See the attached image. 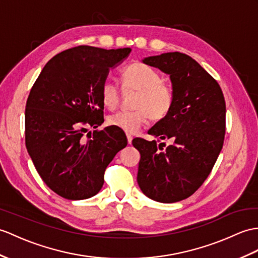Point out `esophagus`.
Wrapping results in <instances>:
<instances>
[{"instance_id":"esophagus-1","label":"esophagus","mask_w":258,"mask_h":258,"mask_svg":"<svg viewBox=\"0 0 258 258\" xmlns=\"http://www.w3.org/2000/svg\"><path fill=\"white\" fill-rule=\"evenodd\" d=\"M126 137H127V143H128V144H132V141H133V136L126 135Z\"/></svg>"}]
</instances>
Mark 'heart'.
<instances>
[{
	"label": "heart",
	"instance_id": "obj_1",
	"mask_svg": "<svg viewBox=\"0 0 258 258\" xmlns=\"http://www.w3.org/2000/svg\"><path fill=\"white\" fill-rule=\"evenodd\" d=\"M123 90H135L133 111H118L107 116L106 123L127 134H136L148 118L160 121L169 114L175 103V91L171 86L161 81L157 70L143 62H133L122 71ZM101 101L109 110L118 105L121 89L114 81L105 80L100 89Z\"/></svg>",
	"mask_w": 258,
	"mask_h": 258
}]
</instances>
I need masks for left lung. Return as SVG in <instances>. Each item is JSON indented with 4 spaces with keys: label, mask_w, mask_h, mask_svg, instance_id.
Returning a JSON list of instances; mask_svg holds the SVG:
<instances>
[{
    "label": "left lung",
    "mask_w": 258,
    "mask_h": 258,
    "mask_svg": "<svg viewBox=\"0 0 258 258\" xmlns=\"http://www.w3.org/2000/svg\"><path fill=\"white\" fill-rule=\"evenodd\" d=\"M143 62L170 76L175 103L169 114L148 131L170 145L133 140L141 153L137 182L152 200L181 201L201 187L222 149L224 95L218 81L185 53L166 52Z\"/></svg>",
    "instance_id": "obj_1"
}]
</instances>
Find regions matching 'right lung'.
<instances>
[{
  "instance_id": "obj_1",
  "label": "right lung",
  "mask_w": 258,
  "mask_h": 258,
  "mask_svg": "<svg viewBox=\"0 0 258 258\" xmlns=\"http://www.w3.org/2000/svg\"><path fill=\"white\" fill-rule=\"evenodd\" d=\"M130 52V48H70L46 63L31 89L25 109L27 152L44 182L64 199L97 195L107 165L127 145L116 127L83 135L104 122L101 86L110 68Z\"/></svg>"
}]
</instances>
